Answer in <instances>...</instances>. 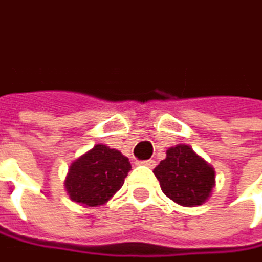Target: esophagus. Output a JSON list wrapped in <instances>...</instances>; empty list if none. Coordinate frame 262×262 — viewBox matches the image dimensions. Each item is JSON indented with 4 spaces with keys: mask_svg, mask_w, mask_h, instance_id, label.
<instances>
[{
    "mask_svg": "<svg viewBox=\"0 0 262 262\" xmlns=\"http://www.w3.org/2000/svg\"><path fill=\"white\" fill-rule=\"evenodd\" d=\"M139 164H142V166H146V167H154L156 166V162L154 160H144V162H138Z\"/></svg>",
    "mask_w": 262,
    "mask_h": 262,
    "instance_id": "1",
    "label": "esophagus"
}]
</instances>
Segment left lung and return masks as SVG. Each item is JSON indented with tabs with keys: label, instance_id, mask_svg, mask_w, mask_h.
<instances>
[{
	"label": "left lung",
	"instance_id": "8db88e82",
	"mask_svg": "<svg viewBox=\"0 0 262 262\" xmlns=\"http://www.w3.org/2000/svg\"><path fill=\"white\" fill-rule=\"evenodd\" d=\"M154 175L170 200L188 208L203 205L215 185L213 169L188 145L169 148Z\"/></svg>",
	"mask_w": 262,
	"mask_h": 262
}]
</instances>
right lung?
<instances>
[{
    "label": "right lung",
    "instance_id": "right-lung-1",
    "mask_svg": "<svg viewBox=\"0 0 262 262\" xmlns=\"http://www.w3.org/2000/svg\"><path fill=\"white\" fill-rule=\"evenodd\" d=\"M130 169L129 159L120 151L95 145L71 164L65 188L74 202L100 206L123 187Z\"/></svg>",
    "mask_w": 262,
    "mask_h": 262
}]
</instances>
